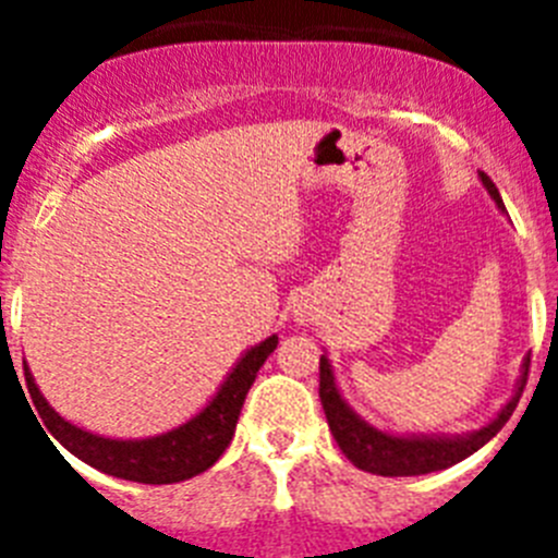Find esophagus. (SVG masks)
<instances>
[{
    "instance_id": "1",
    "label": "esophagus",
    "mask_w": 558,
    "mask_h": 558,
    "mask_svg": "<svg viewBox=\"0 0 558 558\" xmlns=\"http://www.w3.org/2000/svg\"><path fill=\"white\" fill-rule=\"evenodd\" d=\"M295 322H307V313H304V310H295Z\"/></svg>"
}]
</instances>
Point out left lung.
<instances>
[{"label": "left lung", "mask_w": 558, "mask_h": 558, "mask_svg": "<svg viewBox=\"0 0 558 558\" xmlns=\"http://www.w3.org/2000/svg\"><path fill=\"white\" fill-rule=\"evenodd\" d=\"M481 181L486 186V192L492 195V201L497 204V209L506 211L502 206L500 192L492 184V179L486 172H481ZM322 388H318V397H322L324 413H327L329 430H332L335 441L343 450V456L363 472H372V475L383 477H408V475H427V472L447 470L452 463L470 458L472 452L481 450L486 441L497 436L502 430V425L509 422L511 413H514L517 402H520V393L525 388V379H529V360L522 363L520 379H517L514 393L506 405L500 408L489 425H483L481 430L461 433V436H425V433H413V436H397V433L379 430V427L368 425L366 418L357 416L352 411L347 399L340 397V388L335 383L332 363H329L327 354H322Z\"/></svg>", "instance_id": "obj_1"}]
</instances>
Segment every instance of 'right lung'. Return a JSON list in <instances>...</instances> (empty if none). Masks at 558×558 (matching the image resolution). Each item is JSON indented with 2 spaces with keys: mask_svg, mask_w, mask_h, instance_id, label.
I'll return each instance as SVG.
<instances>
[{
  "mask_svg": "<svg viewBox=\"0 0 558 558\" xmlns=\"http://www.w3.org/2000/svg\"><path fill=\"white\" fill-rule=\"evenodd\" d=\"M279 338L270 335L263 343L245 349V354L234 363L226 379L220 383L218 393L201 408L190 422L147 438H108L88 433L72 425L56 408L49 405L44 393L38 391L36 379L24 363L27 391L33 397L41 416L44 433H52L58 445L66 447L83 463L106 472V475L122 477L133 483H179L206 472L218 461L234 436L236 418L243 411L245 393L254 386L256 372L263 368L268 354L274 352Z\"/></svg>",
  "mask_w": 558,
  "mask_h": 558,
  "instance_id": "1",
  "label": "right lung"
}]
</instances>
